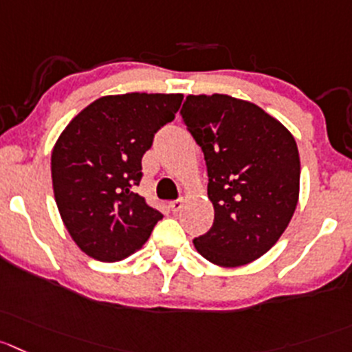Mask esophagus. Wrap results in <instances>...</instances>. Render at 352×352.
Instances as JSON below:
<instances>
[{"instance_id":"34e87169","label":"esophagus","mask_w":352,"mask_h":352,"mask_svg":"<svg viewBox=\"0 0 352 352\" xmlns=\"http://www.w3.org/2000/svg\"><path fill=\"white\" fill-rule=\"evenodd\" d=\"M169 207H170V210H173V212H178V210H182V207H183V200L182 199L173 200V202L169 204Z\"/></svg>"}]
</instances>
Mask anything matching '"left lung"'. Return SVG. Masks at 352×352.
Listing matches in <instances>:
<instances>
[{
    "instance_id": "obj_1",
    "label": "left lung",
    "mask_w": 352,
    "mask_h": 352,
    "mask_svg": "<svg viewBox=\"0 0 352 352\" xmlns=\"http://www.w3.org/2000/svg\"><path fill=\"white\" fill-rule=\"evenodd\" d=\"M183 124L202 148L210 230L193 240L212 264H249L278 242L299 200L300 160L282 122L250 102L228 95H188Z\"/></svg>"
}]
</instances>
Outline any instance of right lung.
Wrapping results in <instances>:
<instances>
[{
  "mask_svg": "<svg viewBox=\"0 0 352 352\" xmlns=\"http://www.w3.org/2000/svg\"><path fill=\"white\" fill-rule=\"evenodd\" d=\"M183 95L102 96L69 122L52 153L56 207L82 252L103 263L131 256L162 212L135 193L153 136L174 119Z\"/></svg>",
  "mask_w": 352,
  "mask_h": 352,
  "instance_id": "right-lung-1",
  "label": "right lung"
}]
</instances>
